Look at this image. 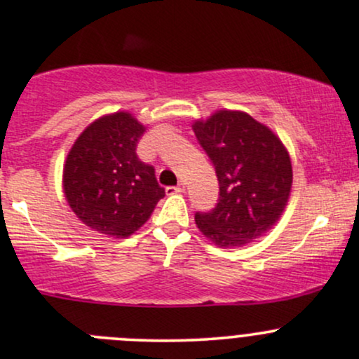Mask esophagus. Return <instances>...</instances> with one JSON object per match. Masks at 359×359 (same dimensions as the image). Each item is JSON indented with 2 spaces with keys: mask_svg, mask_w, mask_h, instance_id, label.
<instances>
[{
  "mask_svg": "<svg viewBox=\"0 0 359 359\" xmlns=\"http://www.w3.org/2000/svg\"><path fill=\"white\" fill-rule=\"evenodd\" d=\"M185 191V184H177L172 185V187H167V194H182Z\"/></svg>",
  "mask_w": 359,
  "mask_h": 359,
  "instance_id": "obj_1",
  "label": "esophagus"
}]
</instances>
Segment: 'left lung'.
<instances>
[{"instance_id":"8db88e82","label":"left lung","mask_w":359,"mask_h":359,"mask_svg":"<svg viewBox=\"0 0 359 359\" xmlns=\"http://www.w3.org/2000/svg\"><path fill=\"white\" fill-rule=\"evenodd\" d=\"M219 182L211 211L196 224L217 246H241L269 231L285 209L292 163L273 131L241 111H219L194 125Z\"/></svg>"}]
</instances>
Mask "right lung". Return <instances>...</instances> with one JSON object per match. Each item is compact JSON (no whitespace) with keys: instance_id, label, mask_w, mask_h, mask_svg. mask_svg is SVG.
Returning a JSON list of instances; mask_svg holds the SVG:
<instances>
[{"instance_id":"right-lung-1","label":"right lung","mask_w":359,"mask_h":359,"mask_svg":"<svg viewBox=\"0 0 359 359\" xmlns=\"http://www.w3.org/2000/svg\"><path fill=\"white\" fill-rule=\"evenodd\" d=\"M145 126L114 113L89 125L64 167V192L76 216L94 231L126 238L145 224L165 189L154 165L137 155Z\"/></svg>"}]
</instances>
